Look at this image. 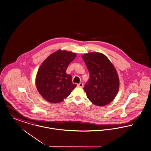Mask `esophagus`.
Masks as SVG:
<instances>
[{
  "instance_id": "obj_1",
  "label": "esophagus",
  "mask_w": 151,
  "mask_h": 151,
  "mask_svg": "<svg viewBox=\"0 0 151 151\" xmlns=\"http://www.w3.org/2000/svg\"><path fill=\"white\" fill-rule=\"evenodd\" d=\"M83 86H84V84H83V83H80L79 84H78V87H81V88H82Z\"/></svg>"
}]
</instances>
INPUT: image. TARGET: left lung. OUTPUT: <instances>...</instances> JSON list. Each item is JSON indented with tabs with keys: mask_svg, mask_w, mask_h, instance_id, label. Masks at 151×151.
<instances>
[{
	"mask_svg": "<svg viewBox=\"0 0 151 151\" xmlns=\"http://www.w3.org/2000/svg\"><path fill=\"white\" fill-rule=\"evenodd\" d=\"M82 58L90 73L89 80L84 87L87 98L96 106L110 104L119 89V78L114 67L101 53L84 54Z\"/></svg>",
	"mask_w": 151,
	"mask_h": 151,
	"instance_id": "8db88e82",
	"label": "left lung"
}]
</instances>
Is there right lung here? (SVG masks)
<instances>
[{
	"label": "right lung",
	"instance_id": "add662e5",
	"mask_svg": "<svg viewBox=\"0 0 151 151\" xmlns=\"http://www.w3.org/2000/svg\"><path fill=\"white\" fill-rule=\"evenodd\" d=\"M76 56L75 53L58 50L50 55L40 66L35 84L38 92L47 101L61 102L76 87L72 83V76L66 73Z\"/></svg>",
	"mask_w": 151,
	"mask_h": 151
}]
</instances>
